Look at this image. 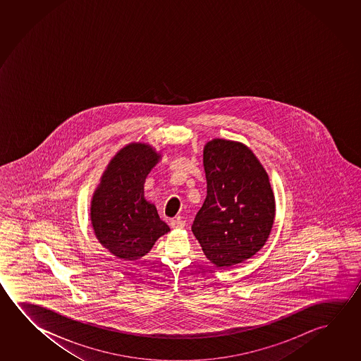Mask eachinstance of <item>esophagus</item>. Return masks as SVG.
<instances>
[{
    "label": "esophagus",
    "mask_w": 361,
    "mask_h": 361,
    "mask_svg": "<svg viewBox=\"0 0 361 361\" xmlns=\"http://www.w3.org/2000/svg\"><path fill=\"white\" fill-rule=\"evenodd\" d=\"M170 226H171L172 229H183V226H185V221L181 220V219H172L171 221H170Z\"/></svg>",
    "instance_id": "obj_1"
}]
</instances>
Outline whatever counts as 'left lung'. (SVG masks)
I'll use <instances>...</instances> for the list:
<instances>
[{"instance_id":"8db88e82","label":"left lung","mask_w":361,"mask_h":361,"mask_svg":"<svg viewBox=\"0 0 361 361\" xmlns=\"http://www.w3.org/2000/svg\"><path fill=\"white\" fill-rule=\"evenodd\" d=\"M207 199L191 226L216 267L235 266L259 250L274 221L266 170L243 143L213 140L204 148Z\"/></svg>"}]
</instances>
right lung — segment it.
I'll return each mask as SVG.
<instances>
[{
    "mask_svg": "<svg viewBox=\"0 0 361 361\" xmlns=\"http://www.w3.org/2000/svg\"><path fill=\"white\" fill-rule=\"evenodd\" d=\"M159 159L148 145H128L113 157L95 190L90 207L95 235L121 259H140L170 231L143 196L145 180Z\"/></svg>",
    "mask_w": 361,
    "mask_h": 361,
    "instance_id": "right-lung-1",
    "label": "right lung"
}]
</instances>
